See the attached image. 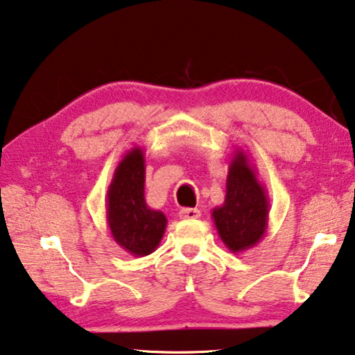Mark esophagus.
Returning a JSON list of instances; mask_svg holds the SVG:
<instances>
[{
  "label": "esophagus",
  "instance_id": "obj_1",
  "mask_svg": "<svg viewBox=\"0 0 355 355\" xmlns=\"http://www.w3.org/2000/svg\"><path fill=\"white\" fill-rule=\"evenodd\" d=\"M178 216L180 219H196L200 216V211L198 208H182V210L178 211Z\"/></svg>",
  "mask_w": 355,
  "mask_h": 355
}]
</instances>
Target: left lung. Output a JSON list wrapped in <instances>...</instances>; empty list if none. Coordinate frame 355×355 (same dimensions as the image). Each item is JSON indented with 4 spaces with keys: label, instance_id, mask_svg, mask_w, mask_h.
<instances>
[{
    "label": "left lung",
    "instance_id": "obj_1",
    "mask_svg": "<svg viewBox=\"0 0 355 355\" xmlns=\"http://www.w3.org/2000/svg\"><path fill=\"white\" fill-rule=\"evenodd\" d=\"M256 173L245 151L235 150L229 164L226 199L211 211L219 239L232 252L252 248L267 232L270 204Z\"/></svg>",
    "mask_w": 355,
    "mask_h": 355
}]
</instances>
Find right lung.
I'll use <instances>...</instances> for the list:
<instances>
[{
	"instance_id": "obj_1",
	"label": "right lung",
	"mask_w": 355,
	"mask_h": 355,
	"mask_svg": "<svg viewBox=\"0 0 355 355\" xmlns=\"http://www.w3.org/2000/svg\"><path fill=\"white\" fill-rule=\"evenodd\" d=\"M144 150L134 147L123 156L107 189L105 213L118 246L132 256H148L162 240L167 218L145 202Z\"/></svg>"
}]
</instances>
